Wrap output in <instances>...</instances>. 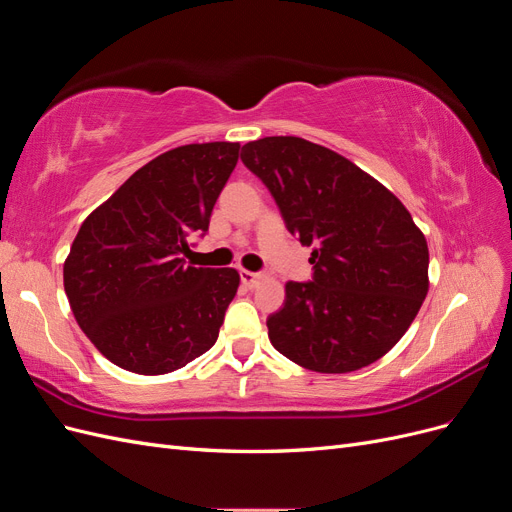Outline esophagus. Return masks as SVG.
<instances>
[{
	"label": "esophagus",
	"instance_id": "esophagus-1",
	"mask_svg": "<svg viewBox=\"0 0 512 512\" xmlns=\"http://www.w3.org/2000/svg\"><path fill=\"white\" fill-rule=\"evenodd\" d=\"M239 275H241V282H243L247 288H254V286L260 282V273L241 269V271H239Z\"/></svg>",
	"mask_w": 512,
	"mask_h": 512
}]
</instances>
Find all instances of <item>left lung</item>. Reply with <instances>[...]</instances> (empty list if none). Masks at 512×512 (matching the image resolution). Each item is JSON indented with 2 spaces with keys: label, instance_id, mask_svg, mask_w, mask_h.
I'll return each mask as SVG.
<instances>
[{
  "label": "left lung",
  "instance_id": "obj_1",
  "mask_svg": "<svg viewBox=\"0 0 512 512\" xmlns=\"http://www.w3.org/2000/svg\"><path fill=\"white\" fill-rule=\"evenodd\" d=\"M290 235L312 247V282H288L267 318L277 352L320 374H348L389 352L429 290V250L401 200L339 153L299 136L241 149Z\"/></svg>",
  "mask_w": 512,
  "mask_h": 512
}]
</instances>
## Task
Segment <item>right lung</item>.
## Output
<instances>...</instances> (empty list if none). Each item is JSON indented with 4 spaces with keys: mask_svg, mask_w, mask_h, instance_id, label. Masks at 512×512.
Segmentation results:
<instances>
[{
    "mask_svg": "<svg viewBox=\"0 0 512 512\" xmlns=\"http://www.w3.org/2000/svg\"><path fill=\"white\" fill-rule=\"evenodd\" d=\"M239 143L170 149L87 215L64 262V288L83 333L108 361L143 376L205 354L235 299V269L192 267Z\"/></svg>",
    "mask_w": 512,
    "mask_h": 512,
    "instance_id": "1",
    "label": "right lung"
}]
</instances>
